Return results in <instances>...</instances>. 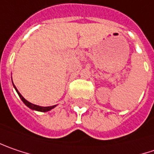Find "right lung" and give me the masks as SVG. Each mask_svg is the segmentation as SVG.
I'll return each mask as SVG.
<instances>
[{"mask_svg": "<svg viewBox=\"0 0 154 154\" xmlns=\"http://www.w3.org/2000/svg\"><path fill=\"white\" fill-rule=\"evenodd\" d=\"M14 89L16 90V91H17V93H18V95L19 97H21V99L23 100V102L24 104H26L28 107H29L30 109L32 110H35V111H39V112H49L50 111L51 109H53L56 105H53V106H47V107H42V106H39V105H35V104H31V103H29V101H27L24 97H23V96L20 94V92L17 91V89L15 88V86H14Z\"/></svg>", "mask_w": 154, "mask_h": 154, "instance_id": "1", "label": "right lung"}]
</instances>
